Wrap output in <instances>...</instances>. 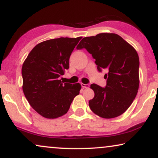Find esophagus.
<instances>
[{"label":"esophagus","instance_id":"1","mask_svg":"<svg viewBox=\"0 0 158 158\" xmlns=\"http://www.w3.org/2000/svg\"><path fill=\"white\" fill-rule=\"evenodd\" d=\"M81 87H82L83 88H86V89H87V88L89 87V85H85V84L81 83Z\"/></svg>","mask_w":158,"mask_h":158}]
</instances>
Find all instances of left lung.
<instances>
[{
	"instance_id": "left-lung-1",
	"label": "left lung",
	"mask_w": 158,
	"mask_h": 158,
	"mask_svg": "<svg viewBox=\"0 0 158 158\" xmlns=\"http://www.w3.org/2000/svg\"><path fill=\"white\" fill-rule=\"evenodd\" d=\"M77 49L85 48L95 59L98 69H106V87L92 84L94 92L89 106L94 114L113 118L129 108L139 85V59L133 46L114 33H100L81 40Z\"/></svg>"
}]
</instances>
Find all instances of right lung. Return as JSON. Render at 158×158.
<instances>
[{"label": "right lung", "instance_id": "1", "mask_svg": "<svg viewBox=\"0 0 158 158\" xmlns=\"http://www.w3.org/2000/svg\"><path fill=\"white\" fill-rule=\"evenodd\" d=\"M81 37H60L42 42L31 50L22 65V89L31 108L53 119L68 112L79 94V83H63L59 77L69 68V58Z\"/></svg>", "mask_w": 158, "mask_h": 158}]
</instances>
